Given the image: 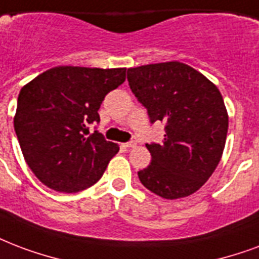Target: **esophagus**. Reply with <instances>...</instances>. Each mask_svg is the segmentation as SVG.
Listing matches in <instances>:
<instances>
[{"instance_id": "esophagus-1", "label": "esophagus", "mask_w": 259, "mask_h": 259, "mask_svg": "<svg viewBox=\"0 0 259 259\" xmlns=\"http://www.w3.org/2000/svg\"><path fill=\"white\" fill-rule=\"evenodd\" d=\"M123 147H126V148H136V147H137V143H136V141H129V143L123 144Z\"/></svg>"}]
</instances>
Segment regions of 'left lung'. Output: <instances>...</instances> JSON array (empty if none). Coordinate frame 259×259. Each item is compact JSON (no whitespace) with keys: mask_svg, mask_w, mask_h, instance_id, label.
<instances>
[{"mask_svg":"<svg viewBox=\"0 0 259 259\" xmlns=\"http://www.w3.org/2000/svg\"><path fill=\"white\" fill-rule=\"evenodd\" d=\"M134 96L151 123L164 122V140L147 144L152 160L138 171L140 182L167 200L193 194L222 159L228 114L217 90L200 72L182 62L127 69Z\"/></svg>","mask_w":259,"mask_h":259,"instance_id":"8db88e82","label":"left lung"}]
</instances>
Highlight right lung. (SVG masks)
<instances>
[{
	"label": "right lung",
	"instance_id": "add662e5",
	"mask_svg": "<svg viewBox=\"0 0 259 259\" xmlns=\"http://www.w3.org/2000/svg\"><path fill=\"white\" fill-rule=\"evenodd\" d=\"M126 69L57 66L35 77L17 98L15 132L35 177L61 193L98 182L119 151L88 125L110 91L125 81Z\"/></svg>",
	"mask_w": 259,
	"mask_h": 259
}]
</instances>
